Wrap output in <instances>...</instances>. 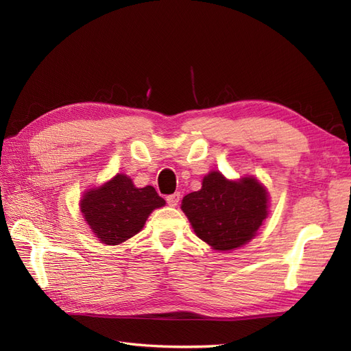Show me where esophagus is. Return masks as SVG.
I'll return each mask as SVG.
<instances>
[{"instance_id": "34e87169", "label": "esophagus", "mask_w": 351, "mask_h": 351, "mask_svg": "<svg viewBox=\"0 0 351 351\" xmlns=\"http://www.w3.org/2000/svg\"><path fill=\"white\" fill-rule=\"evenodd\" d=\"M180 197H182V195H180L178 192H176V193H173V195H169V196H167V204H168L169 206H177L178 202H180Z\"/></svg>"}]
</instances>
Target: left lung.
Listing matches in <instances>:
<instances>
[{
	"label": "left lung",
	"instance_id": "8db88e82",
	"mask_svg": "<svg viewBox=\"0 0 351 351\" xmlns=\"http://www.w3.org/2000/svg\"><path fill=\"white\" fill-rule=\"evenodd\" d=\"M268 208L269 193L256 177L228 180L219 171L206 174L202 189L182 200L195 234L218 252L249 243L268 217Z\"/></svg>",
	"mask_w": 351,
	"mask_h": 351
}]
</instances>
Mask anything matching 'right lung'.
<instances>
[{
  "label": "right lung",
  "instance_id": "right-lung-1",
  "mask_svg": "<svg viewBox=\"0 0 351 351\" xmlns=\"http://www.w3.org/2000/svg\"><path fill=\"white\" fill-rule=\"evenodd\" d=\"M80 212L101 243L115 246L139 232L152 210L165 200L152 186L136 187L125 174H117L99 187L88 189L80 199Z\"/></svg>",
  "mask_w": 351,
  "mask_h": 351
}]
</instances>
